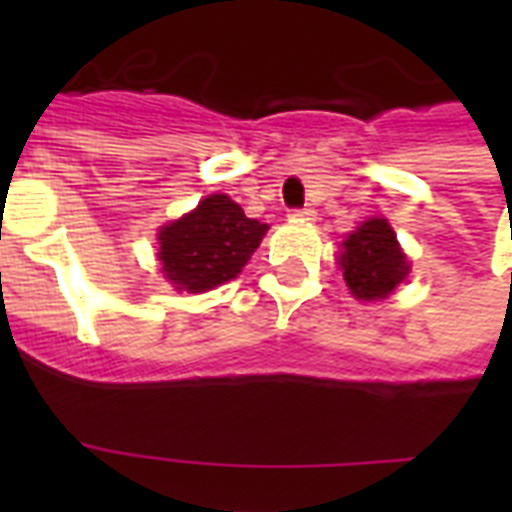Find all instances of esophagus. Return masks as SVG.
<instances>
[{"label":"esophagus","instance_id":"esophagus-1","mask_svg":"<svg viewBox=\"0 0 512 512\" xmlns=\"http://www.w3.org/2000/svg\"><path fill=\"white\" fill-rule=\"evenodd\" d=\"M289 217H292V220H303V223H311V220H316V209H311V207L292 209V212H289Z\"/></svg>","mask_w":512,"mask_h":512}]
</instances>
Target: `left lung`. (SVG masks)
<instances>
[{
    "mask_svg": "<svg viewBox=\"0 0 512 512\" xmlns=\"http://www.w3.org/2000/svg\"><path fill=\"white\" fill-rule=\"evenodd\" d=\"M342 279L358 300H382L406 279L409 263L398 247L396 233L382 217L366 220L342 241Z\"/></svg>",
    "mask_w": 512,
    "mask_h": 512,
    "instance_id": "obj_1",
    "label": "left lung"
}]
</instances>
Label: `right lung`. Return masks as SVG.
<instances>
[{
	"label": "right lung",
	"mask_w": 512,
	"mask_h": 512,
	"mask_svg": "<svg viewBox=\"0 0 512 512\" xmlns=\"http://www.w3.org/2000/svg\"><path fill=\"white\" fill-rule=\"evenodd\" d=\"M268 225L244 215L223 193H212L185 217L159 233L164 276L185 292H207L236 279L260 247Z\"/></svg>",
	"instance_id": "right-lung-1"
}]
</instances>
